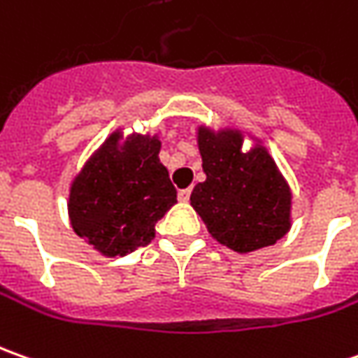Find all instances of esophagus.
<instances>
[{
	"mask_svg": "<svg viewBox=\"0 0 358 358\" xmlns=\"http://www.w3.org/2000/svg\"><path fill=\"white\" fill-rule=\"evenodd\" d=\"M178 200L180 202H188V200H190V188H186V190H180Z\"/></svg>",
	"mask_w": 358,
	"mask_h": 358,
	"instance_id": "esophagus-1",
	"label": "esophagus"
}]
</instances>
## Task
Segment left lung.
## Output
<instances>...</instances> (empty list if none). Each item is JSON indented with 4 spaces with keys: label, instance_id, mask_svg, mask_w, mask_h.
<instances>
[{
    "label": "left lung",
    "instance_id": "1",
    "mask_svg": "<svg viewBox=\"0 0 358 358\" xmlns=\"http://www.w3.org/2000/svg\"><path fill=\"white\" fill-rule=\"evenodd\" d=\"M254 146L243 150L245 136ZM206 180L194 186L192 208L210 236L238 253L273 245L291 229L289 184L259 138L240 129L198 127Z\"/></svg>",
    "mask_w": 358,
    "mask_h": 358
}]
</instances>
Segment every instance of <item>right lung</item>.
<instances>
[{
    "label": "right lung",
    "mask_w": 358,
    "mask_h": 358,
    "mask_svg": "<svg viewBox=\"0 0 358 358\" xmlns=\"http://www.w3.org/2000/svg\"><path fill=\"white\" fill-rule=\"evenodd\" d=\"M158 134L115 130L83 164L69 186L73 231L105 257L150 243L155 224L176 203Z\"/></svg>",
    "instance_id": "add662e5"
}]
</instances>
